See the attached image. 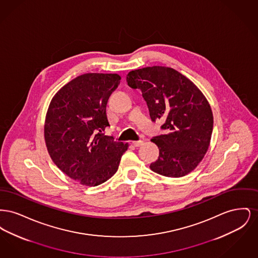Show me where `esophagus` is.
Returning <instances> with one entry per match:
<instances>
[{
    "instance_id": "34e87169",
    "label": "esophagus",
    "mask_w": 258,
    "mask_h": 258,
    "mask_svg": "<svg viewBox=\"0 0 258 258\" xmlns=\"http://www.w3.org/2000/svg\"><path fill=\"white\" fill-rule=\"evenodd\" d=\"M133 144L135 145V147H139V146L143 145V141L142 140H137V141H134Z\"/></svg>"
}]
</instances>
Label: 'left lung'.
Here are the masks:
<instances>
[{
    "label": "left lung",
    "instance_id": "obj_1",
    "mask_svg": "<svg viewBox=\"0 0 258 258\" xmlns=\"http://www.w3.org/2000/svg\"><path fill=\"white\" fill-rule=\"evenodd\" d=\"M127 85L140 89L153 122L161 119L164 135L151 139L160 150L150 168L179 178L192 171L204 158L213 133L214 118L208 100L189 79L166 67L130 72Z\"/></svg>",
    "mask_w": 258,
    "mask_h": 258
}]
</instances>
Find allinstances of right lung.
Returning <instances> with one entry per match:
<instances>
[{
	"label": "right lung",
	"instance_id": "right-lung-1",
	"mask_svg": "<svg viewBox=\"0 0 258 258\" xmlns=\"http://www.w3.org/2000/svg\"><path fill=\"white\" fill-rule=\"evenodd\" d=\"M116 74H85L61 88L46 114L44 139L54 163L81 184L95 186L117 172L128 144L101 134L106 104L120 84Z\"/></svg>",
	"mask_w": 258,
	"mask_h": 258
}]
</instances>
